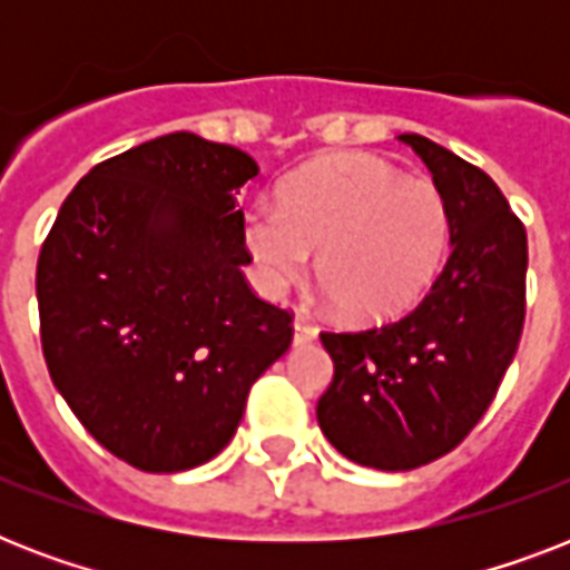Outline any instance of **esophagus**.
<instances>
[{"label": "esophagus", "instance_id": "34e87169", "mask_svg": "<svg viewBox=\"0 0 570 570\" xmlns=\"http://www.w3.org/2000/svg\"><path fill=\"white\" fill-rule=\"evenodd\" d=\"M293 340H295V346H304V343H313L316 340V328L313 325H307L304 320H295L293 322Z\"/></svg>", "mask_w": 570, "mask_h": 570}]
</instances>
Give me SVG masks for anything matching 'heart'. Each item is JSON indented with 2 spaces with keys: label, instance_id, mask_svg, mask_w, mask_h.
I'll return each mask as SVG.
<instances>
[{
  "label": "heart",
  "instance_id": "heart-1",
  "mask_svg": "<svg viewBox=\"0 0 570 570\" xmlns=\"http://www.w3.org/2000/svg\"><path fill=\"white\" fill-rule=\"evenodd\" d=\"M268 298L316 275L348 320L396 316L423 295L450 242V209L432 180L402 177L366 154L325 156L257 206L242 230Z\"/></svg>",
  "mask_w": 570,
  "mask_h": 570
}]
</instances>
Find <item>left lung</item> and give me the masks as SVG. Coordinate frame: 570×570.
I'll list each match as a JSON object with an SVG mask.
<instances>
[{
    "mask_svg": "<svg viewBox=\"0 0 570 570\" xmlns=\"http://www.w3.org/2000/svg\"><path fill=\"white\" fill-rule=\"evenodd\" d=\"M450 209V257L414 311L322 334L334 381L316 405L348 461L414 470L455 450L497 396L527 313V230L497 183L446 147L399 136Z\"/></svg>",
    "mask_w": 570,
    "mask_h": 570,
    "instance_id": "left-lung-1",
    "label": "left lung"
}]
</instances>
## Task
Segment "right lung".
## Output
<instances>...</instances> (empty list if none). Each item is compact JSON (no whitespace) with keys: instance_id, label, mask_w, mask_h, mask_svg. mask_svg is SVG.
<instances>
[{"instance_id":"1","label":"right lung","mask_w":570,"mask_h":570,"mask_svg":"<svg viewBox=\"0 0 570 570\" xmlns=\"http://www.w3.org/2000/svg\"><path fill=\"white\" fill-rule=\"evenodd\" d=\"M239 147L171 132L94 165L38 257L40 346L79 423L147 473L215 459L293 316L250 293Z\"/></svg>"}]
</instances>
